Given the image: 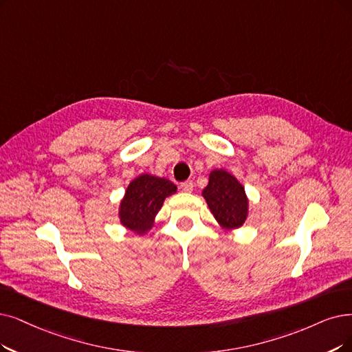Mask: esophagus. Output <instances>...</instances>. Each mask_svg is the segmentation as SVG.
Returning a JSON list of instances; mask_svg holds the SVG:
<instances>
[{"label": "esophagus", "mask_w": 352, "mask_h": 352, "mask_svg": "<svg viewBox=\"0 0 352 352\" xmlns=\"http://www.w3.org/2000/svg\"><path fill=\"white\" fill-rule=\"evenodd\" d=\"M180 188H182V190L184 192H192L193 190V182L192 180H186V182H184V184L180 185Z\"/></svg>", "instance_id": "obj_1"}]
</instances>
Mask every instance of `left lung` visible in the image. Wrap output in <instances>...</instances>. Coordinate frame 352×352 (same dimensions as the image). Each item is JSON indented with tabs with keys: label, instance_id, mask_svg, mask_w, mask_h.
Masks as SVG:
<instances>
[{
	"label": "left lung",
	"instance_id": "left-lung-1",
	"mask_svg": "<svg viewBox=\"0 0 352 352\" xmlns=\"http://www.w3.org/2000/svg\"><path fill=\"white\" fill-rule=\"evenodd\" d=\"M204 199L221 228H241L248 218L250 201L243 184L225 168H214L202 190Z\"/></svg>",
	"mask_w": 352,
	"mask_h": 352
}]
</instances>
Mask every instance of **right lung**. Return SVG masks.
Instances as JSON below:
<instances>
[{"instance_id":"obj_1","label":"right lung","mask_w":352,"mask_h":352,"mask_svg":"<svg viewBox=\"0 0 352 352\" xmlns=\"http://www.w3.org/2000/svg\"><path fill=\"white\" fill-rule=\"evenodd\" d=\"M177 192L168 179L142 173L130 182L118 206V219L125 230L140 236L153 227L166 198Z\"/></svg>"}]
</instances>
